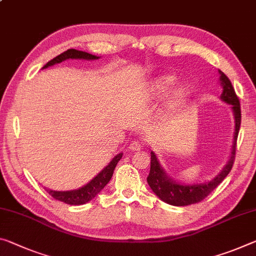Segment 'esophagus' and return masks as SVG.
Listing matches in <instances>:
<instances>
[{
  "label": "esophagus",
  "instance_id": "34e87169",
  "mask_svg": "<svg viewBox=\"0 0 256 256\" xmlns=\"http://www.w3.org/2000/svg\"><path fill=\"white\" fill-rule=\"evenodd\" d=\"M141 148H142V144H141L140 141H132L128 146V149L132 150V152H138V150H140Z\"/></svg>",
  "mask_w": 256,
  "mask_h": 256
}]
</instances>
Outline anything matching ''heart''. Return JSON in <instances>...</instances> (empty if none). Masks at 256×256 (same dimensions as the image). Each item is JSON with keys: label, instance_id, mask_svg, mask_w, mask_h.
<instances>
[{"label": "heart", "instance_id": "obj_1", "mask_svg": "<svg viewBox=\"0 0 256 256\" xmlns=\"http://www.w3.org/2000/svg\"><path fill=\"white\" fill-rule=\"evenodd\" d=\"M176 82V77L174 75H160L156 78H154L150 85V93L155 96H164L170 88L173 86V84ZM190 88L186 85H179L171 92L168 98V104L170 107L176 108L180 107L182 104H186V101L190 98Z\"/></svg>", "mask_w": 256, "mask_h": 256}]
</instances>
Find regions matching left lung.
Segmentation results:
<instances>
[{
  "mask_svg": "<svg viewBox=\"0 0 256 256\" xmlns=\"http://www.w3.org/2000/svg\"><path fill=\"white\" fill-rule=\"evenodd\" d=\"M218 74H220V83L223 88L220 98L224 102L231 104V109H232L234 116V144L229 160L224 168H222V171L210 181L197 184H181L179 182L173 181L166 174L165 170L162 168L160 162H158L155 152H150L152 154V160H150V172L147 178L148 184L152 192L157 194L158 198H160L162 200L168 202L170 205L186 206L202 202L226 179V176H228L231 168H232L234 157H236L237 138L242 122L240 104H239V99L230 80L221 70H218Z\"/></svg>",
  "mask_w": 256,
  "mask_h": 256,
  "instance_id": "1",
  "label": "left lung"
}]
</instances>
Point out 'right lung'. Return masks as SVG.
<instances>
[{
	"instance_id": "right-lung-1",
	"label": "right lung",
	"mask_w": 256,
	"mask_h": 256,
	"mask_svg": "<svg viewBox=\"0 0 256 256\" xmlns=\"http://www.w3.org/2000/svg\"><path fill=\"white\" fill-rule=\"evenodd\" d=\"M100 56H93L91 54H88V52L84 51H78L75 50V48H70V50L62 52V54L56 56V58L50 60L44 68H48L50 66H54L56 64H60L64 62L67 59H84V60H96L99 59ZM123 156V154H117V155L112 158L110 163H109L106 168H104L102 171H101L98 176L93 178V179L83 186L82 188L75 189V190H68V192H56V190L51 189H46L48 194H51L52 197L56 200L64 202L68 205H83L85 202H90L93 200L96 194H98L101 190L104 188L109 181H110L114 170H115L117 163H118L120 160Z\"/></svg>"
}]
</instances>
